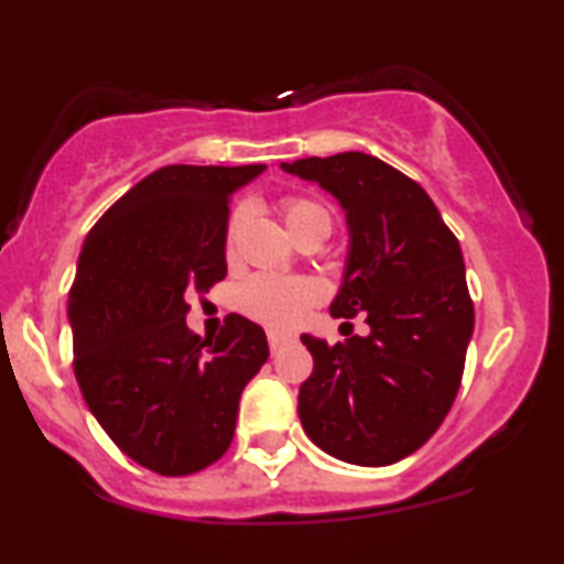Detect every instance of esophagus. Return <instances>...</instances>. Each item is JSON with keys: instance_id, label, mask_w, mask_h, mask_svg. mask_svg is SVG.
Masks as SVG:
<instances>
[{"instance_id": "obj_1", "label": "esophagus", "mask_w": 564, "mask_h": 564, "mask_svg": "<svg viewBox=\"0 0 564 564\" xmlns=\"http://www.w3.org/2000/svg\"><path fill=\"white\" fill-rule=\"evenodd\" d=\"M268 341H270V349L278 352L283 345H289L291 341V334H281V332H268Z\"/></svg>"}]
</instances>
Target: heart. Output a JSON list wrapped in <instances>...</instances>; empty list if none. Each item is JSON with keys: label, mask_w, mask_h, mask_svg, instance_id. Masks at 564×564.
<instances>
[{"label": "heart", "mask_w": 564, "mask_h": 564, "mask_svg": "<svg viewBox=\"0 0 564 564\" xmlns=\"http://www.w3.org/2000/svg\"><path fill=\"white\" fill-rule=\"evenodd\" d=\"M283 217H286L291 232L304 228L313 219H328L323 206L304 198H289L283 204ZM238 223H241V215L230 219V238ZM315 296H318V289L310 281H294V278L281 275H254L238 289V307L249 318L268 323V326H291V323L302 318V313L310 307V302H315Z\"/></svg>", "instance_id": "obj_1"}]
</instances>
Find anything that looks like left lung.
<instances>
[{
	"label": "left lung",
	"instance_id": "obj_1",
	"mask_svg": "<svg viewBox=\"0 0 564 564\" xmlns=\"http://www.w3.org/2000/svg\"><path fill=\"white\" fill-rule=\"evenodd\" d=\"M281 170L345 212V273L328 313L366 315L371 328L334 347L302 334L313 373L300 422L328 456L387 467L435 435L462 384L475 332L462 246L424 187L377 156L347 151Z\"/></svg>",
	"mask_w": 564,
	"mask_h": 564
}]
</instances>
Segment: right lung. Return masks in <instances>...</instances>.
<instances>
[{
	"label": "right lung",
	"mask_w": 564,
	"mask_h": 564,
	"mask_svg": "<svg viewBox=\"0 0 564 564\" xmlns=\"http://www.w3.org/2000/svg\"><path fill=\"white\" fill-rule=\"evenodd\" d=\"M268 170L164 166L84 238L68 294L74 373L97 424L140 467L183 477L215 464L268 336L228 315L215 339L185 326L187 294L228 275V200Z\"/></svg>",
	"instance_id": "obj_1"
}]
</instances>
